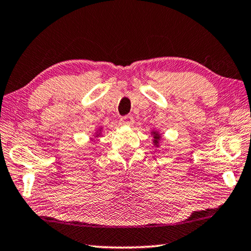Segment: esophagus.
Returning a JSON list of instances; mask_svg holds the SVG:
<instances>
[{
  "mask_svg": "<svg viewBox=\"0 0 251 251\" xmlns=\"http://www.w3.org/2000/svg\"><path fill=\"white\" fill-rule=\"evenodd\" d=\"M120 123L123 126H131L133 123L132 116H125L120 119Z\"/></svg>",
  "mask_w": 251,
  "mask_h": 251,
  "instance_id": "34e87169",
  "label": "esophagus"
}]
</instances>
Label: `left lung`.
<instances>
[{"mask_svg":"<svg viewBox=\"0 0 251 251\" xmlns=\"http://www.w3.org/2000/svg\"><path fill=\"white\" fill-rule=\"evenodd\" d=\"M153 134H154V143H155V146H157V143H159V140H160V135L157 134V132H152Z\"/></svg>","mask_w":251,"mask_h":251,"instance_id":"8db88e82","label":"left lung"}]
</instances>
